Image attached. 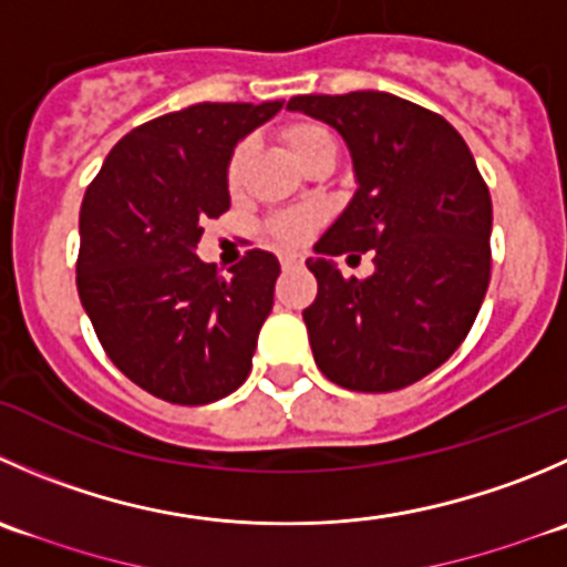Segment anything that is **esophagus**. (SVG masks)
<instances>
[{
	"instance_id": "obj_1",
	"label": "esophagus",
	"mask_w": 567,
	"mask_h": 567,
	"mask_svg": "<svg viewBox=\"0 0 567 567\" xmlns=\"http://www.w3.org/2000/svg\"><path fill=\"white\" fill-rule=\"evenodd\" d=\"M279 262H282V268H299L301 257L299 255H282V257H279Z\"/></svg>"
}]
</instances>
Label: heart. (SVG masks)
<instances>
[{
    "instance_id": "obj_1",
    "label": "heart",
    "mask_w": 567,
    "mask_h": 567,
    "mask_svg": "<svg viewBox=\"0 0 567 567\" xmlns=\"http://www.w3.org/2000/svg\"><path fill=\"white\" fill-rule=\"evenodd\" d=\"M282 141H285V146L293 152L296 161L307 163V157H310L312 152H316L321 144L332 141V135H329V132L323 130L321 124H312V121H299V124L285 126ZM246 157H249V144H238L233 150V155H229V161H227V185L233 190L238 188L240 177H244ZM312 224H316L312 213L293 210V213H282V216L271 218L268 229H271V235L279 240V244L293 246V244H301V240L310 235Z\"/></svg>"
}]
</instances>
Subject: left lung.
<instances>
[{"instance_id": "1", "label": "left lung", "mask_w": 567, "mask_h": 567, "mask_svg": "<svg viewBox=\"0 0 567 567\" xmlns=\"http://www.w3.org/2000/svg\"><path fill=\"white\" fill-rule=\"evenodd\" d=\"M288 107L334 126L357 174L354 199L307 260L318 296L301 316L316 365L360 393L406 388L474 327L491 282V190L463 135L421 104L354 91ZM371 248L368 280L333 268L332 256Z\"/></svg>"}]
</instances>
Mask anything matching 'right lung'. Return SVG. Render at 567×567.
<instances>
[{"mask_svg":"<svg viewBox=\"0 0 567 567\" xmlns=\"http://www.w3.org/2000/svg\"><path fill=\"white\" fill-rule=\"evenodd\" d=\"M282 102H202L126 132L80 207L76 290L126 379L172 404H210L246 382L274 307L279 260L251 249L218 277L196 257L229 210L227 161Z\"/></svg>","mask_w":567,"mask_h":567,"instance_id":"add662e5","label":"right lung"}]
</instances>
